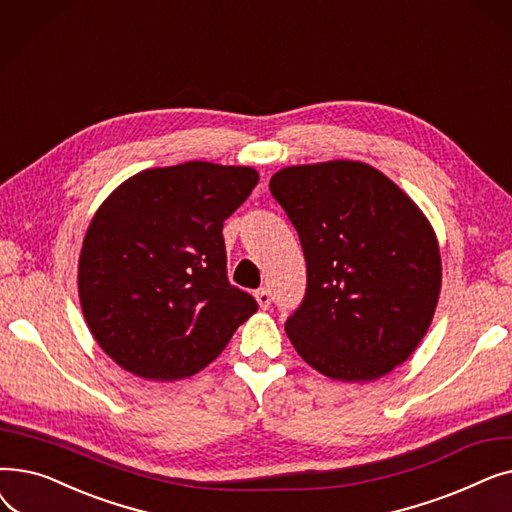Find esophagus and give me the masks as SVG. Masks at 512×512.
<instances>
[{"instance_id":"1","label":"esophagus","mask_w":512,"mask_h":512,"mask_svg":"<svg viewBox=\"0 0 512 512\" xmlns=\"http://www.w3.org/2000/svg\"><path fill=\"white\" fill-rule=\"evenodd\" d=\"M255 299H257V303H259L261 309H267V307L272 305V290L267 288V286L259 288V290L255 292Z\"/></svg>"}]
</instances>
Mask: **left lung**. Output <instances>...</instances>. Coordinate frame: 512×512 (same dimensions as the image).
<instances>
[{
	"instance_id": "obj_1",
	"label": "left lung",
	"mask_w": 512,
	"mask_h": 512,
	"mask_svg": "<svg viewBox=\"0 0 512 512\" xmlns=\"http://www.w3.org/2000/svg\"><path fill=\"white\" fill-rule=\"evenodd\" d=\"M274 199L299 234L303 303L286 319L297 353L342 382L378 380L407 361L438 305L442 261L419 207L359 161L284 168Z\"/></svg>"
}]
</instances>
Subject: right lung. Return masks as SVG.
Returning <instances> with one entry per match:
<instances>
[{
  "label": "right lung",
  "mask_w": 512,
  "mask_h": 512,
  "mask_svg": "<svg viewBox=\"0 0 512 512\" xmlns=\"http://www.w3.org/2000/svg\"><path fill=\"white\" fill-rule=\"evenodd\" d=\"M253 168L186 161L128 178L103 201L78 261L97 344L145 380H180L218 357L257 301L228 280L222 228Z\"/></svg>",
  "instance_id": "right-lung-1"
}]
</instances>
